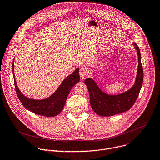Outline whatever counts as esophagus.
<instances>
[{
    "label": "esophagus",
    "instance_id": "1",
    "mask_svg": "<svg viewBox=\"0 0 160 160\" xmlns=\"http://www.w3.org/2000/svg\"><path fill=\"white\" fill-rule=\"evenodd\" d=\"M79 74H80V78L82 80L85 79L87 77V76H88V71H87L86 68H85L83 67L81 68L80 69V71H79Z\"/></svg>",
    "mask_w": 160,
    "mask_h": 160
}]
</instances>
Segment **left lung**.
Listing matches in <instances>:
<instances>
[{
    "mask_svg": "<svg viewBox=\"0 0 160 160\" xmlns=\"http://www.w3.org/2000/svg\"><path fill=\"white\" fill-rule=\"evenodd\" d=\"M138 55V70L135 82L132 88L117 95H110L101 90L95 81L88 78L85 80L90 95V104L94 112L100 116L114 115L129 110L134 105L142 87L143 71L139 47L133 43Z\"/></svg>",
    "mask_w": 160,
    "mask_h": 160,
    "instance_id": "8db88e82",
    "label": "left lung"
}]
</instances>
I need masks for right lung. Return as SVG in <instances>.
<instances>
[{
    "label": "right lung",
    "instance_id": "add662e5",
    "mask_svg": "<svg viewBox=\"0 0 160 160\" xmlns=\"http://www.w3.org/2000/svg\"><path fill=\"white\" fill-rule=\"evenodd\" d=\"M14 61H12V74L14 77V86L18 99L23 106L36 114L45 116V117H54L57 115L63 109L68 96L75 84L80 81L79 68L68 76L57 88L55 92L50 96L43 99H30L24 96L18 88L14 78Z\"/></svg>",
    "mask_w": 160,
    "mask_h": 160
}]
</instances>
